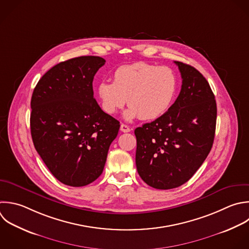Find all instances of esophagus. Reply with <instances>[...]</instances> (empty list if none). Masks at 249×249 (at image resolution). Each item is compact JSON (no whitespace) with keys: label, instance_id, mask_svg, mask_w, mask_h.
Listing matches in <instances>:
<instances>
[{"label":"esophagus","instance_id":"esophagus-1","mask_svg":"<svg viewBox=\"0 0 249 249\" xmlns=\"http://www.w3.org/2000/svg\"><path fill=\"white\" fill-rule=\"evenodd\" d=\"M121 131H123V132H129V131H130V128H129L128 125L122 124H121Z\"/></svg>","mask_w":249,"mask_h":249}]
</instances>
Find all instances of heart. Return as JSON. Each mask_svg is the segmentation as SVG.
<instances>
[{
	"label": "heart",
	"mask_w": 249,
	"mask_h": 249,
	"mask_svg": "<svg viewBox=\"0 0 249 249\" xmlns=\"http://www.w3.org/2000/svg\"><path fill=\"white\" fill-rule=\"evenodd\" d=\"M178 88V77L171 68L140 61L119 67L113 75V83H98L96 95L102 110L108 115L117 113L127 99L129 108L124 112L125 120L139 117L151 121L169 110Z\"/></svg>",
	"instance_id": "b5f03b06"
}]
</instances>
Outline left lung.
<instances>
[{"instance_id": "left-lung-1", "label": "left lung", "mask_w": 249, "mask_h": 249, "mask_svg": "<svg viewBox=\"0 0 249 249\" xmlns=\"http://www.w3.org/2000/svg\"><path fill=\"white\" fill-rule=\"evenodd\" d=\"M182 78L169 110L134 130L138 174L149 186L168 190L186 183L209 154L217 107L206 79L193 66L174 61Z\"/></svg>"}]
</instances>
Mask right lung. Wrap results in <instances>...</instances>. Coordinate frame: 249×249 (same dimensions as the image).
<instances>
[{
    "label": "right lung",
    "mask_w": 249,
    "mask_h": 249,
    "mask_svg": "<svg viewBox=\"0 0 249 249\" xmlns=\"http://www.w3.org/2000/svg\"><path fill=\"white\" fill-rule=\"evenodd\" d=\"M99 56L60 62L38 82L31 99L30 127L35 149L61 183L83 187L102 173L120 122L93 97Z\"/></svg>",
    "instance_id": "right-lung-1"
}]
</instances>
